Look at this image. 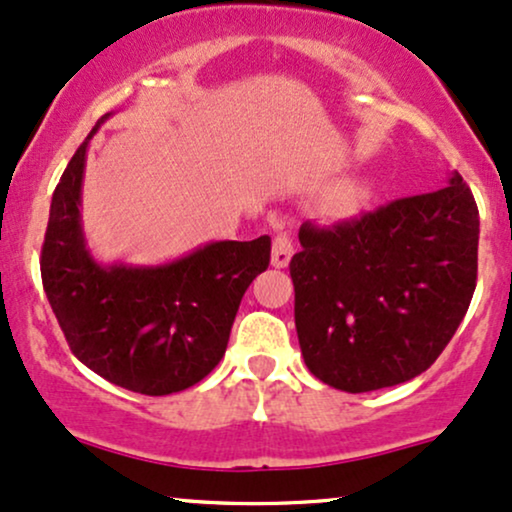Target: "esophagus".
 Wrapping results in <instances>:
<instances>
[{
	"instance_id": "34e87169",
	"label": "esophagus",
	"mask_w": 512,
	"mask_h": 512,
	"mask_svg": "<svg viewBox=\"0 0 512 512\" xmlns=\"http://www.w3.org/2000/svg\"><path fill=\"white\" fill-rule=\"evenodd\" d=\"M293 257V240L288 236L286 231L279 233V236L274 238V248H272V264L276 269H283L288 267V262H291Z\"/></svg>"
}]
</instances>
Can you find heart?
Wrapping results in <instances>:
<instances>
[{
	"label": "heart",
	"instance_id": "b5f03b06",
	"mask_svg": "<svg viewBox=\"0 0 512 512\" xmlns=\"http://www.w3.org/2000/svg\"><path fill=\"white\" fill-rule=\"evenodd\" d=\"M362 197H365V188L360 186V183H341V186H336L331 190L329 195V209L334 214H350L353 209L360 207Z\"/></svg>",
	"mask_w": 512,
	"mask_h": 512
}]
</instances>
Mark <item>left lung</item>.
Here are the masks:
<instances>
[{
	"label": "left lung",
	"mask_w": 512,
	"mask_h": 512,
	"mask_svg": "<svg viewBox=\"0 0 512 512\" xmlns=\"http://www.w3.org/2000/svg\"><path fill=\"white\" fill-rule=\"evenodd\" d=\"M295 329L324 384L367 393L427 372L477 286L479 209L463 176L355 219L300 226Z\"/></svg>",
	"instance_id": "8db88e82"
}]
</instances>
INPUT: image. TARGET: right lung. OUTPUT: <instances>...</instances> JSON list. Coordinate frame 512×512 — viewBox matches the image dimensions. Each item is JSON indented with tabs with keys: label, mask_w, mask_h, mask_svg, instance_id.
Segmentation results:
<instances>
[{
	"label": "right lung",
	"mask_w": 512,
	"mask_h": 512,
	"mask_svg": "<svg viewBox=\"0 0 512 512\" xmlns=\"http://www.w3.org/2000/svg\"><path fill=\"white\" fill-rule=\"evenodd\" d=\"M52 195L40 272L71 353L121 389L169 396L219 365L245 291L269 267L272 238L219 240L159 267H102L80 229L90 138Z\"/></svg>",
	"instance_id": "right-lung-1"
}]
</instances>
